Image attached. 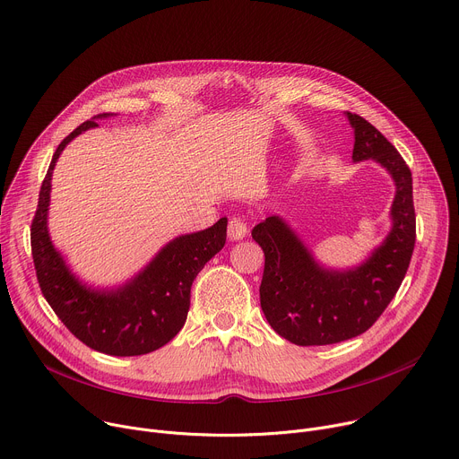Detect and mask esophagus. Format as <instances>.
Listing matches in <instances>:
<instances>
[{
    "label": "esophagus",
    "instance_id": "obj_1",
    "mask_svg": "<svg viewBox=\"0 0 459 459\" xmlns=\"http://www.w3.org/2000/svg\"><path fill=\"white\" fill-rule=\"evenodd\" d=\"M246 233H247V226H246V222L240 217L230 219V222H228V237L231 240H240V238L246 237Z\"/></svg>",
    "mask_w": 459,
    "mask_h": 459
}]
</instances>
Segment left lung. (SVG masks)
Returning a JSON list of instances; mask_svg holds the SVG:
<instances>
[{
  "instance_id": "8db88e82",
  "label": "left lung",
  "mask_w": 459,
  "mask_h": 459,
  "mask_svg": "<svg viewBox=\"0 0 459 459\" xmlns=\"http://www.w3.org/2000/svg\"><path fill=\"white\" fill-rule=\"evenodd\" d=\"M346 117L355 133L351 159L379 162L395 182L386 240L359 268L332 272L316 264L282 219L268 217L251 230L264 251L261 308L270 326L299 346L333 344L367 332L397 293L416 244L411 168L368 120Z\"/></svg>"
}]
</instances>
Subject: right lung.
Segmentation results:
<instances>
[{"label":"right lung","mask_w":459,"mask_h":459,"mask_svg":"<svg viewBox=\"0 0 459 459\" xmlns=\"http://www.w3.org/2000/svg\"><path fill=\"white\" fill-rule=\"evenodd\" d=\"M106 117L109 113L94 118ZM94 118L65 136L50 160L30 224L32 261L43 297L76 339L96 351L131 358L159 350L180 332L189 310L191 284L224 247L228 219L175 238L138 277L117 291H94L80 284L48 238L47 208L50 177L60 152L74 136L96 127Z\"/></svg>","instance_id":"add662e5"}]
</instances>
